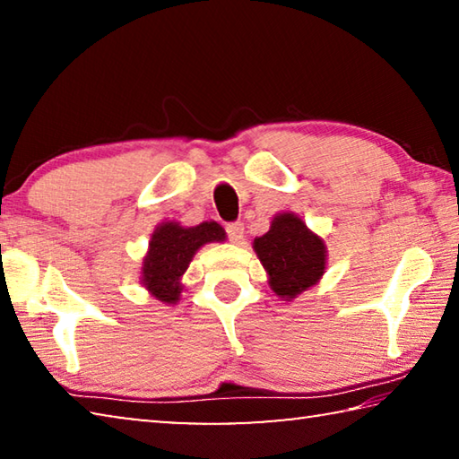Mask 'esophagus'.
I'll return each mask as SVG.
<instances>
[{"instance_id":"34e87169","label":"esophagus","mask_w":459,"mask_h":459,"mask_svg":"<svg viewBox=\"0 0 459 459\" xmlns=\"http://www.w3.org/2000/svg\"><path fill=\"white\" fill-rule=\"evenodd\" d=\"M227 235H229L232 243L240 245V243H243V238H245V227L240 222H232L227 227Z\"/></svg>"}]
</instances>
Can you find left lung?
Wrapping results in <instances>:
<instances>
[{
    "label": "left lung",
    "mask_w": 459,
    "mask_h": 459,
    "mask_svg": "<svg viewBox=\"0 0 459 459\" xmlns=\"http://www.w3.org/2000/svg\"><path fill=\"white\" fill-rule=\"evenodd\" d=\"M269 287L277 298L291 301L314 287L325 273L328 248L324 238L293 212H279L263 237L253 240Z\"/></svg>",
    "instance_id": "obj_1"
}]
</instances>
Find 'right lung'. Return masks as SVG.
<instances>
[{"label":"right lung","mask_w":459,"mask_h":459,"mask_svg":"<svg viewBox=\"0 0 459 459\" xmlns=\"http://www.w3.org/2000/svg\"><path fill=\"white\" fill-rule=\"evenodd\" d=\"M227 232L219 222H200L196 227H182L176 221H164L155 227L150 247L142 261V285L152 298L174 306L184 290L182 275L190 261L208 243H222Z\"/></svg>","instance_id":"obj_1"}]
</instances>
